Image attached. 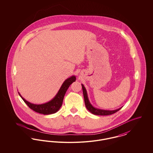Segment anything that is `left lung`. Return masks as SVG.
Listing matches in <instances>:
<instances>
[{
    "label": "left lung",
    "mask_w": 153,
    "mask_h": 153,
    "mask_svg": "<svg viewBox=\"0 0 153 153\" xmlns=\"http://www.w3.org/2000/svg\"><path fill=\"white\" fill-rule=\"evenodd\" d=\"M82 91H83V95H84V102H85V104L86 106V108H87L88 110L91 112L92 114L96 115H109L115 114V112H117L121 109L120 108L119 109L114 110V111H108V110H102V109H97L94 108L89 102L87 94V91L84 86L82 84Z\"/></svg>",
    "instance_id": "1"
}]
</instances>
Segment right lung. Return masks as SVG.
I'll list each match as a JSON object with an SVG mask.
<instances>
[{
    "mask_svg": "<svg viewBox=\"0 0 153 153\" xmlns=\"http://www.w3.org/2000/svg\"><path fill=\"white\" fill-rule=\"evenodd\" d=\"M76 79L75 76H72L66 79L62 84L58 91V94L54 97V98L52 99L51 101L42 104H34L30 103L23 99L19 93L18 94L30 108L33 109L35 112L44 115L52 114L56 113L59 109L62 104L63 99L67 89L71 84H72L74 81H76Z\"/></svg>",
    "mask_w": 153,
    "mask_h": 153,
    "instance_id": "obj_1",
    "label": "right lung"
}]
</instances>
